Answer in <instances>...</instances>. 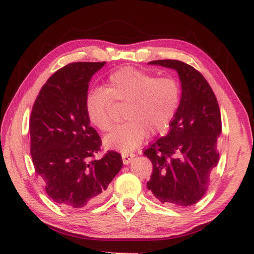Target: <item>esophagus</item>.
I'll return each instance as SVG.
<instances>
[{
	"label": "esophagus",
	"mask_w": 254,
	"mask_h": 254,
	"mask_svg": "<svg viewBox=\"0 0 254 254\" xmlns=\"http://www.w3.org/2000/svg\"><path fill=\"white\" fill-rule=\"evenodd\" d=\"M134 155L133 153H131V154H127V153H123L122 154V160H123V164L124 165H128L130 164V161L134 158Z\"/></svg>",
	"instance_id": "34e87169"
}]
</instances>
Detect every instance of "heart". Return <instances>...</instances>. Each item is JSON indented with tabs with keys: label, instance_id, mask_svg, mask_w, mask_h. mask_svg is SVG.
<instances>
[{
	"label": "heart",
	"instance_id": "b5f03b06",
	"mask_svg": "<svg viewBox=\"0 0 254 254\" xmlns=\"http://www.w3.org/2000/svg\"><path fill=\"white\" fill-rule=\"evenodd\" d=\"M113 101L127 105L124 122L105 137L108 148L130 153L143 143L147 135L166 132L181 102L180 84L174 77H156L154 74L127 66L112 72L107 87L90 89L85 98L89 122L102 132L112 126Z\"/></svg>",
	"mask_w": 254,
	"mask_h": 254
}]
</instances>
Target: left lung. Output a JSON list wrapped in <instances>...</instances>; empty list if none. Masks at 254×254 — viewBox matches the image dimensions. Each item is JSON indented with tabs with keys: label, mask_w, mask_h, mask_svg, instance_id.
I'll return each mask as SVG.
<instances>
[{
	"label": "left lung",
	"mask_w": 254,
	"mask_h": 254,
	"mask_svg": "<svg viewBox=\"0 0 254 254\" xmlns=\"http://www.w3.org/2000/svg\"><path fill=\"white\" fill-rule=\"evenodd\" d=\"M148 64L176 69L182 93L169 133L144 150L153 164L147 189L160 203L190 206L206 193L210 172L218 164L217 137L222 133L218 102L207 80L189 64L178 60Z\"/></svg>",
	"instance_id": "obj_1"
}]
</instances>
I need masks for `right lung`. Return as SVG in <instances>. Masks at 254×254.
Instances as JSON below:
<instances>
[{"label": "right lung", "instance_id": "add662e5", "mask_svg": "<svg viewBox=\"0 0 254 254\" xmlns=\"http://www.w3.org/2000/svg\"><path fill=\"white\" fill-rule=\"evenodd\" d=\"M106 62H75L60 68L42 86L32 107L30 154L36 174L52 201L82 209L104 201L121 170V155L109 150L95 159L101 138L85 109L91 76Z\"/></svg>", "mask_w": 254, "mask_h": 254}]
</instances>
